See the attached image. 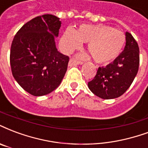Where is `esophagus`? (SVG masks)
<instances>
[{"label": "esophagus", "instance_id": "esophagus-1", "mask_svg": "<svg viewBox=\"0 0 148 148\" xmlns=\"http://www.w3.org/2000/svg\"><path fill=\"white\" fill-rule=\"evenodd\" d=\"M82 62L79 61V60H77L76 59H74V58H71L70 61H69V66H76V65H78V64H82Z\"/></svg>", "mask_w": 148, "mask_h": 148}]
</instances>
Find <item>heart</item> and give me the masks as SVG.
Returning a JSON list of instances; mask_svg holds the SVG:
<instances>
[{
  "label": "heart",
  "instance_id": "1",
  "mask_svg": "<svg viewBox=\"0 0 148 148\" xmlns=\"http://www.w3.org/2000/svg\"><path fill=\"white\" fill-rule=\"evenodd\" d=\"M125 35L104 25H83L79 29H66L60 40L62 50L70 53L88 43V51L96 63H108L119 56L125 44Z\"/></svg>",
  "mask_w": 148,
  "mask_h": 148
}]
</instances>
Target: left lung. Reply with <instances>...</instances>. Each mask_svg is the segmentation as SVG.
<instances>
[{
    "label": "left lung",
    "instance_id": "obj_1",
    "mask_svg": "<svg viewBox=\"0 0 148 148\" xmlns=\"http://www.w3.org/2000/svg\"><path fill=\"white\" fill-rule=\"evenodd\" d=\"M126 43L123 52L105 67H99L88 86L91 92L102 99H114L124 94L139 70L140 51L132 34L125 33Z\"/></svg>",
    "mask_w": 148,
    "mask_h": 148
}]
</instances>
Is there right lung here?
Wrapping results in <instances>:
<instances>
[{
    "instance_id": "obj_1",
    "label": "right lung",
    "mask_w": 148,
    "mask_h": 148,
    "mask_svg": "<svg viewBox=\"0 0 148 148\" xmlns=\"http://www.w3.org/2000/svg\"><path fill=\"white\" fill-rule=\"evenodd\" d=\"M60 18L45 14L35 17L18 29L11 46L10 64L18 85L34 96L46 95L60 85L69 56L56 47Z\"/></svg>"
}]
</instances>
